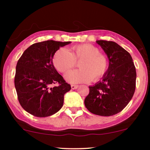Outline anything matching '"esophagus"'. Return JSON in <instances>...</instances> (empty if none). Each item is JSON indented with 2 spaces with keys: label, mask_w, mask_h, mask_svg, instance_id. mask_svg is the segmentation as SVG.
Wrapping results in <instances>:
<instances>
[{
  "label": "esophagus",
  "mask_w": 150,
  "mask_h": 150,
  "mask_svg": "<svg viewBox=\"0 0 150 150\" xmlns=\"http://www.w3.org/2000/svg\"><path fill=\"white\" fill-rule=\"evenodd\" d=\"M77 87H78V86H77V85H71V88L73 89H77Z\"/></svg>",
  "instance_id": "1"
}]
</instances>
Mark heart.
Instances as JSON below:
<instances>
[{"label":"heart","instance_id":"obj_1","mask_svg":"<svg viewBox=\"0 0 150 150\" xmlns=\"http://www.w3.org/2000/svg\"><path fill=\"white\" fill-rule=\"evenodd\" d=\"M80 70L65 75L70 83H83L91 80L97 82L105 75L108 69V60L99 52L97 47L90 44L73 46L70 52L65 49H58L53 57L55 68L61 73H66L79 63Z\"/></svg>","mask_w":150,"mask_h":150}]
</instances>
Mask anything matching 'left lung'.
I'll use <instances>...</instances> for the list:
<instances>
[{"label":"left lung","mask_w":150,"mask_h":150,"mask_svg":"<svg viewBox=\"0 0 150 150\" xmlns=\"http://www.w3.org/2000/svg\"><path fill=\"white\" fill-rule=\"evenodd\" d=\"M109 60L102 80L89 87L85 105L89 111L101 116L120 112L131 100L135 90L136 70L126 50L111 41L99 40Z\"/></svg>","instance_id":"8db88e82"}]
</instances>
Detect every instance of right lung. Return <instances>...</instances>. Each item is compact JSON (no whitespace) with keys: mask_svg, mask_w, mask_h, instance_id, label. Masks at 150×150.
<instances>
[{"mask_svg":"<svg viewBox=\"0 0 150 150\" xmlns=\"http://www.w3.org/2000/svg\"><path fill=\"white\" fill-rule=\"evenodd\" d=\"M70 43L53 40L35 43L18 60L15 87L20 105L30 114L47 117L63 106L64 94L71 87L55 69L52 58L61 46ZM53 83L59 85L51 88Z\"/></svg>","mask_w":150,"mask_h":150,"instance_id":"right-lung-1","label":"right lung"}]
</instances>
